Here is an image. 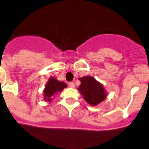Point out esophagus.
Listing matches in <instances>:
<instances>
[{
  "label": "esophagus",
  "instance_id": "1",
  "mask_svg": "<svg viewBox=\"0 0 149 149\" xmlns=\"http://www.w3.org/2000/svg\"><path fill=\"white\" fill-rule=\"evenodd\" d=\"M69 86L70 88H74L75 87V84L73 83V82H69Z\"/></svg>",
  "mask_w": 149,
  "mask_h": 149
}]
</instances>
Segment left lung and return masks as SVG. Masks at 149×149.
Wrapping results in <instances>:
<instances>
[{
  "label": "left lung",
  "instance_id": "8db88e82",
  "mask_svg": "<svg viewBox=\"0 0 149 149\" xmlns=\"http://www.w3.org/2000/svg\"><path fill=\"white\" fill-rule=\"evenodd\" d=\"M79 80L81 85L79 86L78 90L90 105L96 106L106 99L107 93L103 85L94 77L84 76L79 78Z\"/></svg>",
  "mask_w": 149,
  "mask_h": 149
}]
</instances>
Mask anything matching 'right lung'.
I'll use <instances>...</instances> for the list:
<instances>
[{
	"instance_id": "obj_1",
	"label": "right lung",
	"mask_w": 149,
	"mask_h": 149,
	"mask_svg": "<svg viewBox=\"0 0 149 149\" xmlns=\"http://www.w3.org/2000/svg\"><path fill=\"white\" fill-rule=\"evenodd\" d=\"M66 87L67 84L64 82H59L55 78L51 77L43 91L44 100L48 102L51 101L52 97L55 96V94L62 91V90Z\"/></svg>"
}]
</instances>
